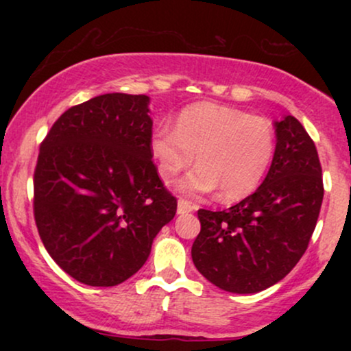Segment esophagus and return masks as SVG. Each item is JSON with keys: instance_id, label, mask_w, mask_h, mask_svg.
<instances>
[{"instance_id": "1", "label": "esophagus", "mask_w": 351, "mask_h": 351, "mask_svg": "<svg viewBox=\"0 0 351 351\" xmlns=\"http://www.w3.org/2000/svg\"><path fill=\"white\" fill-rule=\"evenodd\" d=\"M198 206L196 204H191L186 199H178V215H186V213L196 211Z\"/></svg>"}]
</instances>
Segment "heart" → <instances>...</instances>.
Listing matches in <instances>:
<instances>
[{
    "label": "heart",
    "mask_w": 351,
    "mask_h": 351,
    "mask_svg": "<svg viewBox=\"0 0 351 351\" xmlns=\"http://www.w3.org/2000/svg\"><path fill=\"white\" fill-rule=\"evenodd\" d=\"M150 150L160 178L171 183L198 155L199 167L178 183L188 196L221 191L228 203L259 188L276 153V128L264 117L199 102L181 112L176 127L156 128Z\"/></svg>",
    "instance_id": "b5f03b06"
}]
</instances>
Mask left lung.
<instances>
[{
  "mask_svg": "<svg viewBox=\"0 0 351 351\" xmlns=\"http://www.w3.org/2000/svg\"><path fill=\"white\" fill-rule=\"evenodd\" d=\"M274 125L276 153L263 184L224 211H198L193 263L226 292L256 293L284 279L307 251L320 213L324 181L315 143L295 117Z\"/></svg>",
  "mask_w": 351,
  "mask_h": 351,
  "instance_id": "1",
  "label": "left lung"
}]
</instances>
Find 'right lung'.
Masks as SVG:
<instances>
[{"label": "right lung", "mask_w": 351, "mask_h": 351, "mask_svg": "<svg viewBox=\"0 0 351 351\" xmlns=\"http://www.w3.org/2000/svg\"><path fill=\"white\" fill-rule=\"evenodd\" d=\"M150 97L104 94L56 120L34 171V219L56 264L92 287L130 279L175 217L153 165Z\"/></svg>", "instance_id": "obj_1"}]
</instances>
